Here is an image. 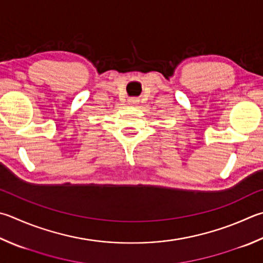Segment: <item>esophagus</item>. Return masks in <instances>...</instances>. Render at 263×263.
I'll return each instance as SVG.
<instances>
[{
    "mask_svg": "<svg viewBox=\"0 0 263 263\" xmlns=\"http://www.w3.org/2000/svg\"><path fill=\"white\" fill-rule=\"evenodd\" d=\"M138 102H139V100H138L137 98L128 99V104H131V106H136V104H138Z\"/></svg>",
    "mask_w": 263,
    "mask_h": 263,
    "instance_id": "esophagus-1",
    "label": "esophagus"
}]
</instances>
